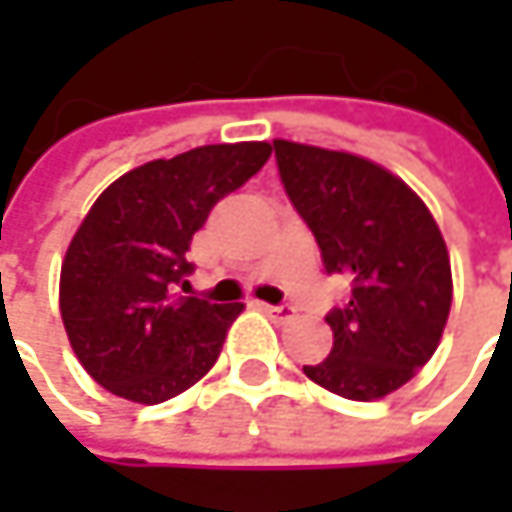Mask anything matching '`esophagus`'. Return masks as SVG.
Instances as JSON below:
<instances>
[{
  "label": "esophagus",
  "instance_id": "obj_1",
  "mask_svg": "<svg viewBox=\"0 0 512 512\" xmlns=\"http://www.w3.org/2000/svg\"><path fill=\"white\" fill-rule=\"evenodd\" d=\"M260 311L266 317H272V320H290L293 317V308L290 305H266V302H260Z\"/></svg>",
  "mask_w": 512,
  "mask_h": 512
}]
</instances>
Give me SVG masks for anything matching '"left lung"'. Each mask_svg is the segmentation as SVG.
Returning a JSON list of instances; mask_svg holds the SVG:
<instances>
[{
	"instance_id": "obj_1",
	"label": "left lung",
	"mask_w": 512,
	"mask_h": 512,
	"mask_svg": "<svg viewBox=\"0 0 512 512\" xmlns=\"http://www.w3.org/2000/svg\"><path fill=\"white\" fill-rule=\"evenodd\" d=\"M287 198L311 228L326 272L350 281L332 308L335 347L305 376L347 400H379L436 353L451 314V257L427 204L382 165L275 139Z\"/></svg>"
}]
</instances>
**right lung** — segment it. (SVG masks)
Masks as SVG:
<instances>
[{
	"mask_svg": "<svg viewBox=\"0 0 512 512\" xmlns=\"http://www.w3.org/2000/svg\"><path fill=\"white\" fill-rule=\"evenodd\" d=\"M269 154L266 142L192 148L127 171L94 201L61 263L58 305L97 385L154 406L216 364L243 302L180 296L192 272L186 252L216 201Z\"/></svg>",
	"mask_w": 512,
	"mask_h": 512,
	"instance_id": "right-lung-1",
	"label": "right lung"
}]
</instances>
